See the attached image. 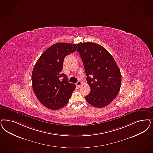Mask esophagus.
I'll return each instance as SVG.
<instances>
[{"instance_id":"1","label":"esophagus","mask_w":153,"mask_h":153,"mask_svg":"<svg viewBox=\"0 0 153 153\" xmlns=\"http://www.w3.org/2000/svg\"><path fill=\"white\" fill-rule=\"evenodd\" d=\"M82 84V82H81V81H78L77 83H76V86L78 87V88H79V86H80V85H81Z\"/></svg>"}]
</instances>
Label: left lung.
<instances>
[{
	"mask_svg": "<svg viewBox=\"0 0 153 153\" xmlns=\"http://www.w3.org/2000/svg\"><path fill=\"white\" fill-rule=\"evenodd\" d=\"M77 51L84 63L87 83L90 87L85 100L97 108L108 105L121 87V74L116 62L106 49L93 42L79 43Z\"/></svg>",
	"mask_w": 153,
	"mask_h": 153,
	"instance_id": "left-lung-1",
	"label": "left lung"
}]
</instances>
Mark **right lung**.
<instances>
[{
	"label": "right lung",
	"instance_id": "add662e5",
	"mask_svg": "<svg viewBox=\"0 0 153 153\" xmlns=\"http://www.w3.org/2000/svg\"><path fill=\"white\" fill-rule=\"evenodd\" d=\"M76 48V44H53L42 53L33 68V89L38 100L49 109L56 110L66 105L76 87L62 72L64 58Z\"/></svg>",
	"mask_w": 153,
	"mask_h": 153
}]
</instances>
